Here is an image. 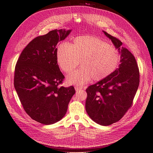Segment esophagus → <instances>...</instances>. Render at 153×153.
<instances>
[{"instance_id": "esophagus-1", "label": "esophagus", "mask_w": 153, "mask_h": 153, "mask_svg": "<svg viewBox=\"0 0 153 153\" xmlns=\"http://www.w3.org/2000/svg\"><path fill=\"white\" fill-rule=\"evenodd\" d=\"M82 89H83V87H82V86H75V90H76V91H79L80 90H82Z\"/></svg>"}]
</instances>
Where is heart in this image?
I'll list each match as a JSON object with an SVG mask.
<instances>
[{"label":"heart","mask_w":153,"mask_h":153,"mask_svg":"<svg viewBox=\"0 0 153 153\" xmlns=\"http://www.w3.org/2000/svg\"><path fill=\"white\" fill-rule=\"evenodd\" d=\"M121 60L119 51L102 39L90 36L75 37L71 45L62 42L57 49V61L66 73L80 63L82 68L68 76L71 85H82L90 81L102 80L114 73Z\"/></svg>","instance_id":"1"}]
</instances>
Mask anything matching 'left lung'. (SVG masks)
<instances>
[{"instance_id": "obj_1", "label": "left lung", "mask_w": 153, "mask_h": 153, "mask_svg": "<svg viewBox=\"0 0 153 153\" xmlns=\"http://www.w3.org/2000/svg\"><path fill=\"white\" fill-rule=\"evenodd\" d=\"M103 33L119 50L120 64L111 75L86 88L85 108L93 120L108 126L120 120L132 106L139 85L140 74L132 53L126 48H120L122 42L119 39Z\"/></svg>"}]
</instances>
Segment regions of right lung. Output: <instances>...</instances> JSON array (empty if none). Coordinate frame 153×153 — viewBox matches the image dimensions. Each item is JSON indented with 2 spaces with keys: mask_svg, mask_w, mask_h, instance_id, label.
Returning a JSON list of instances; mask_svg holds the SVG:
<instances>
[{
  "mask_svg": "<svg viewBox=\"0 0 153 153\" xmlns=\"http://www.w3.org/2000/svg\"><path fill=\"white\" fill-rule=\"evenodd\" d=\"M71 30H54L32 40L16 63L14 85L28 115L43 125L61 120L75 94L74 86H59L65 76L57 61V43Z\"/></svg>",
  "mask_w": 153,
  "mask_h": 153,
  "instance_id": "obj_1",
  "label": "right lung"
}]
</instances>
